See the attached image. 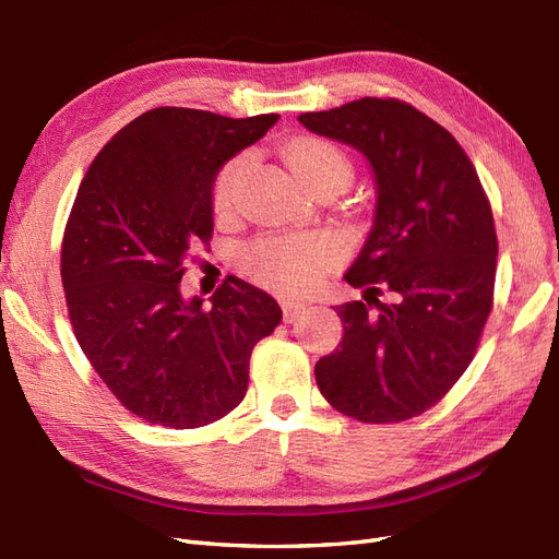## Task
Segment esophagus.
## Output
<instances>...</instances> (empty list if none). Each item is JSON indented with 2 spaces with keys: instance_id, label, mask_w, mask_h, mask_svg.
<instances>
[{
  "instance_id": "esophagus-1",
  "label": "esophagus",
  "mask_w": 559,
  "mask_h": 559,
  "mask_svg": "<svg viewBox=\"0 0 559 559\" xmlns=\"http://www.w3.org/2000/svg\"><path fill=\"white\" fill-rule=\"evenodd\" d=\"M282 312H284V321H296L300 317V312H306V302L302 300H294V298H282Z\"/></svg>"
}]
</instances>
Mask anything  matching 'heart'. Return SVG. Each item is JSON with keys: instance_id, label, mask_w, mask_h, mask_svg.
<instances>
[{"instance_id": "heart-1", "label": "heart", "mask_w": 559, "mask_h": 559, "mask_svg": "<svg viewBox=\"0 0 559 559\" xmlns=\"http://www.w3.org/2000/svg\"><path fill=\"white\" fill-rule=\"evenodd\" d=\"M245 156L230 158L214 181V210L228 212L238 195L240 177L245 173ZM286 163L302 183L329 173L349 175V160L335 144L317 138H300L286 148ZM333 242L324 235L306 238H265L251 245L245 253V267L253 280L282 294H302L319 282L324 267L333 261Z\"/></svg>"}]
</instances>
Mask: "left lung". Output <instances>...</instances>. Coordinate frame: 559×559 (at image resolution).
<instances>
[{"instance_id":"1","label":"left lung","mask_w":559,"mask_h":559,"mask_svg":"<svg viewBox=\"0 0 559 559\" xmlns=\"http://www.w3.org/2000/svg\"><path fill=\"white\" fill-rule=\"evenodd\" d=\"M368 160L376 214L335 306L343 341L314 366L319 392L359 421H403L462 378L492 310L497 233L476 167L452 134L392 97L300 114Z\"/></svg>"}]
</instances>
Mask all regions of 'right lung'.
Wrapping results in <instances>:
<instances>
[{
  "instance_id": "1",
  "label": "right lung",
  "mask_w": 559,
  "mask_h": 559,
  "mask_svg": "<svg viewBox=\"0 0 559 559\" xmlns=\"http://www.w3.org/2000/svg\"><path fill=\"white\" fill-rule=\"evenodd\" d=\"M277 121L151 109L79 186L60 259L67 310L95 373L151 425L195 429L238 408L251 349L282 321L273 296L233 275L210 308L181 294L189 251L212 238L218 170Z\"/></svg>"
}]
</instances>
